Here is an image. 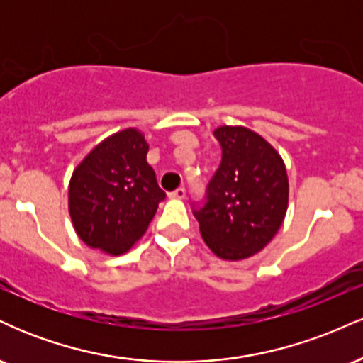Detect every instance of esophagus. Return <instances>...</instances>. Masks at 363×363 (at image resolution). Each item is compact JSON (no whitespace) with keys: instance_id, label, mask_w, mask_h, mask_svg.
<instances>
[{"instance_id":"obj_1","label":"esophagus","mask_w":363,"mask_h":363,"mask_svg":"<svg viewBox=\"0 0 363 363\" xmlns=\"http://www.w3.org/2000/svg\"><path fill=\"white\" fill-rule=\"evenodd\" d=\"M170 198L184 199L186 198V189H184V187H177L176 191H172V193H170Z\"/></svg>"}]
</instances>
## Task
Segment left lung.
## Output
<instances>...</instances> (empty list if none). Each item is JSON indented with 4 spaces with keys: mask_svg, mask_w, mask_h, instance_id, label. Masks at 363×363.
I'll return each instance as SVG.
<instances>
[{
    "mask_svg": "<svg viewBox=\"0 0 363 363\" xmlns=\"http://www.w3.org/2000/svg\"><path fill=\"white\" fill-rule=\"evenodd\" d=\"M222 162L193 213L203 240L227 261L251 257L277 235L289 208L285 162L261 135L244 126L213 131Z\"/></svg>",
    "mask_w": 363,
    "mask_h": 363,
    "instance_id": "8db88e82",
    "label": "left lung"
}]
</instances>
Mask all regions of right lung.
<instances>
[{
  "instance_id": "1",
  "label": "right lung",
  "mask_w": 363,
  "mask_h": 363,
  "mask_svg": "<svg viewBox=\"0 0 363 363\" xmlns=\"http://www.w3.org/2000/svg\"><path fill=\"white\" fill-rule=\"evenodd\" d=\"M147 153L143 133L128 128L101 141L73 170L69 216L89 247L119 256L147 232L165 198Z\"/></svg>"
}]
</instances>
